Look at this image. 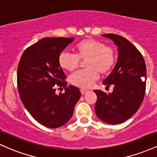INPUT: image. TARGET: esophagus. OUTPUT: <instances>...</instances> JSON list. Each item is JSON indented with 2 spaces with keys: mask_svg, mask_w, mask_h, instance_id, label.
Segmentation results:
<instances>
[{
  "mask_svg": "<svg viewBox=\"0 0 157 157\" xmlns=\"http://www.w3.org/2000/svg\"><path fill=\"white\" fill-rule=\"evenodd\" d=\"M80 92H81V94H85L87 92V90H86V89H80Z\"/></svg>",
  "mask_w": 157,
  "mask_h": 157,
  "instance_id": "34e87169",
  "label": "esophagus"
}]
</instances>
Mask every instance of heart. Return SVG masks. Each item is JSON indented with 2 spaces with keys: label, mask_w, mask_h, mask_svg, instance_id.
I'll return each instance as SVG.
<instances>
[{
  "label": "heart",
  "mask_w": 157,
  "mask_h": 157,
  "mask_svg": "<svg viewBox=\"0 0 157 157\" xmlns=\"http://www.w3.org/2000/svg\"><path fill=\"white\" fill-rule=\"evenodd\" d=\"M75 55L63 52L59 56V65L63 69L73 71L78 68L80 60H85L87 69L78 71L70 77L74 86L89 89L99 77L108 74L116 62V52L110 46L94 38L82 40L74 47Z\"/></svg>",
  "instance_id": "heart-1"
}]
</instances>
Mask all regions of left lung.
I'll use <instances>...</instances> for the list:
<instances>
[{
    "mask_svg": "<svg viewBox=\"0 0 157 157\" xmlns=\"http://www.w3.org/2000/svg\"><path fill=\"white\" fill-rule=\"evenodd\" d=\"M102 36L117 46L118 60L102 82L106 87L113 85L112 93L94 90L97 97L94 109L99 119L117 125L131 117L141 105L146 88V66L142 54L125 37L114 34Z\"/></svg>",
    "mask_w": 157,
    "mask_h": 157,
    "instance_id": "8db88e82",
    "label": "left lung"
}]
</instances>
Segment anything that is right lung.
<instances>
[{
	"label": "right lung",
	"mask_w": 157,
	"mask_h": 157,
	"mask_svg": "<svg viewBox=\"0 0 157 157\" xmlns=\"http://www.w3.org/2000/svg\"><path fill=\"white\" fill-rule=\"evenodd\" d=\"M74 37H46L25 50L17 66V83L23 105L41 125L55 128L66 124L74 112L81 93L67 86L59 65V56ZM65 93L55 94L56 86Z\"/></svg>",
	"instance_id": "1"
}]
</instances>
